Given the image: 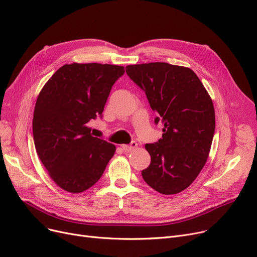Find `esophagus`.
Returning <instances> with one entry per match:
<instances>
[{
	"label": "esophagus",
	"mask_w": 257,
	"mask_h": 257,
	"mask_svg": "<svg viewBox=\"0 0 257 257\" xmlns=\"http://www.w3.org/2000/svg\"><path fill=\"white\" fill-rule=\"evenodd\" d=\"M138 147V144L136 142H132L130 145H123L121 146V149H123L125 152H131L132 150L136 149Z\"/></svg>",
	"instance_id": "obj_1"
}]
</instances>
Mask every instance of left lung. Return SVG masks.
I'll return each instance as SVG.
<instances>
[{"instance_id": "1", "label": "left lung", "mask_w": 257, "mask_h": 257, "mask_svg": "<svg viewBox=\"0 0 257 257\" xmlns=\"http://www.w3.org/2000/svg\"><path fill=\"white\" fill-rule=\"evenodd\" d=\"M126 73L146 93L164 124L163 138L146 144L151 164L142 171L148 185L164 195L184 191L206 164L214 134L211 98L188 67L167 62L126 66Z\"/></svg>"}]
</instances>
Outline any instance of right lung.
<instances>
[{
    "label": "right lung",
    "mask_w": 257,
    "mask_h": 257,
    "mask_svg": "<svg viewBox=\"0 0 257 257\" xmlns=\"http://www.w3.org/2000/svg\"><path fill=\"white\" fill-rule=\"evenodd\" d=\"M124 66L64 64L40 90L33 114L39 159L62 190L78 194L96 183L114 155L115 146L91 136L87 123L101 116Z\"/></svg>",
    "instance_id": "obj_1"
}]
</instances>
